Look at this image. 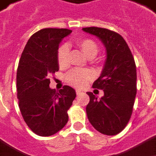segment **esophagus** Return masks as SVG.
Returning <instances> with one entry per match:
<instances>
[{
  "label": "esophagus",
  "mask_w": 156,
  "mask_h": 156,
  "mask_svg": "<svg viewBox=\"0 0 156 156\" xmlns=\"http://www.w3.org/2000/svg\"><path fill=\"white\" fill-rule=\"evenodd\" d=\"M76 94H77V95H80V94H81V93H82V91H80V90H76Z\"/></svg>",
  "instance_id": "esophagus-1"
}]
</instances>
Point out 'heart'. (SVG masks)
Wrapping results in <instances>:
<instances>
[{
  "label": "heart",
  "instance_id": "1",
  "mask_svg": "<svg viewBox=\"0 0 156 156\" xmlns=\"http://www.w3.org/2000/svg\"><path fill=\"white\" fill-rule=\"evenodd\" d=\"M77 47L87 58H92L98 54L99 47L94 40L82 38L76 41ZM57 62L61 69H65L69 66V52L66 44L61 45L57 51ZM93 74L89 69H73L68 73L65 79L69 84L76 87L82 88L92 80Z\"/></svg>",
  "mask_w": 156,
  "mask_h": 156
}]
</instances>
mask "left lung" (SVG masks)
Instances as JSON below:
<instances>
[{"instance_id": "left-lung-1", "label": "left lung", "mask_w": 156, "mask_h": 156, "mask_svg": "<svg viewBox=\"0 0 156 156\" xmlns=\"http://www.w3.org/2000/svg\"><path fill=\"white\" fill-rule=\"evenodd\" d=\"M83 30L98 36L106 47L107 58L93 88L103 90L100 99L87 92L90 98L87 115L99 133L109 136L120 133L133 114L137 93V70L129 47L121 35L105 28L87 27Z\"/></svg>"}]
</instances>
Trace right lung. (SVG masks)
Returning a JSON list of instances; mask_svg holds the SVG:
<instances>
[{
    "instance_id": "1",
    "label": "right lung",
    "mask_w": 156,
    "mask_h": 156,
    "mask_svg": "<svg viewBox=\"0 0 156 156\" xmlns=\"http://www.w3.org/2000/svg\"><path fill=\"white\" fill-rule=\"evenodd\" d=\"M71 32L56 28L35 32L19 59L17 69L19 109L27 126L41 137L53 135L66 125L68 109L76 97V91L69 86H64L59 92L49 87V77L58 71V45Z\"/></svg>"
}]
</instances>
